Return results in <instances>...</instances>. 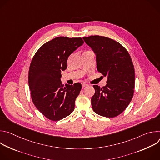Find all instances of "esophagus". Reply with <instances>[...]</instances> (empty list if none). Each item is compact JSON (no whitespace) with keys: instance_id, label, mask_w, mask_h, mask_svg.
<instances>
[{"instance_id":"34e87169","label":"esophagus","mask_w":160,"mask_h":160,"mask_svg":"<svg viewBox=\"0 0 160 160\" xmlns=\"http://www.w3.org/2000/svg\"><path fill=\"white\" fill-rule=\"evenodd\" d=\"M82 87H85V86H87V84L83 83H82Z\"/></svg>"}]
</instances>
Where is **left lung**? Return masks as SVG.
<instances>
[{
  "instance_id": "1",
  "label": "left lung",
  "mask_w": 160,
  "mask_h": 160,
  "mask_svg": "<svg viewBox=\"0 0 160 160\" xmlns=\"http://www.w3.org/2000/svg\"><path fill=\"white\" fill-rule=\"evenodd\" d=\"M83 39L96 55L98 72L108 77L106 86L93 85L92 109L99 115L116 117L127 108L134 93L135 70L131 57L122 44L111 38L95 35Z\"/></svg>"
}]
</instances>
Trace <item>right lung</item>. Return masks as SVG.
Masks as SVG:
<instances>
[{
	"label": "right lung",
	"mask_w": 160,
	"mask_h": 160,
	"mask_svg": "<svg viewBox=\"0 0 160 160\" xmlns=\"http://www.w3.org/2000/svg\"><path fill=\"white\" fill-rule=\"evenodd\" d=\"M83 43L80 37H58L42 45L32 58L28 72L32 99L50 120L59 121L74 110L82 85L64 87L61 73L66 69L68 58Z\"/></svg>",
	"instance_id": "1"
}]
</instances>
